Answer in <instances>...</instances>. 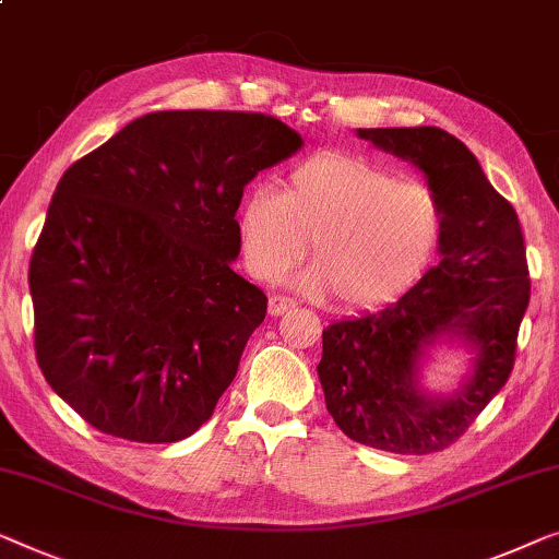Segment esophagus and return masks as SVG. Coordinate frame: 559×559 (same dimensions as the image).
I'll return each mask as SVG.
<instances>
[{"label":"esophagus","instance_id":"34e87169","mask_svg":"<svg viewBox=\"0 0 559 559\" xmlns=\"http://www.w3.org/2000/svg\"><path fill=\"white\" fill-rule=\"evenodd\" d=\"M289 307H295V299L282 297V295L270 297V314H282V312H287Z\"/></svg>","mask_w":559,"mask_h":559}]
</instances>
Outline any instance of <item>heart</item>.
Masks as SVG:
<instances>
[{
    "instance_id": "heart-1",
    "label": "heart",
    "mask_w": 559,
    "mask_h": 559,
    "mask_svg": "<svg viewBox=\"0 0 559 559\" xmlns=\"http://www.w3.org/2000/svg\"><path fill=\"white\" fill-rule=\"evenodd\" d=\"M441 229L431 186L340 151L299 160L280 191L254 186L239 209L241 254L257 280L280 282L312 241L314 264L299 282L347 310L385 305L414 285Z\"/></svg>"
}]
</instances>
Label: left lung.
I'll list each match as a JSON object with an SVG mask.
<instances>
[{"label": "left lung", "instance_id": "left-lung-1", "mask_svg": "<svg viewBox=\"0 0 559 559\" xmlns=\"http://www.w3.org/2000/svg\"><path fill=\"white\" fill-rule=\"evenodd\" d=\"M360 139L426 174L443 209L441 260L385 310L322 330L318 366L330 416L353 441L391 454H433L464 436L514 368L530 270L512 204L456 135L436 126L358 128ZM439 336L477 350L454 396L417 385V360Z\"/></svg>", "mask_w": 559, "mask_h": 559}]
</instances>
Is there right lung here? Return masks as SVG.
Here are the masks:
<instances>
[{"mask_svg":"<svg viewBox=\"0 0 559 559\" xmlns=\"http://www.w3.org/2000/svg\"><path fill=\"white\" fill-rule=\"evenodd\" d=\"M299 145L264 112L158 110L62 174L29 262L35 353L87 424L174 443L212 418L266 314L231 270L241 193Z\"/></svg>","mask_w":559,"mask_h":559,"instance_id":"add662e5","label":"right lung"}]
</instances>
